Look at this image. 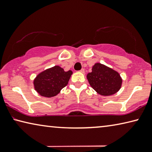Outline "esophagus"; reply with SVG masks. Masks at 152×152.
<instances>
[{"instance_id":"obj_1","label":"esophagus","mask_w":152,"mask_h":152,"mask_svg":"<svg viewBox=\"0 0 152 152\" xmlns=\"http://www.w3.org/2000/svg\"><path fill=\"white\" fill-rule=\"evenodd\" d=\"M80 72H82V73H84V68L81 69V70H80Z\"/></svg>"}]
</instances>
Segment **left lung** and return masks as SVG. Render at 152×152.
<instances>
[{
    "label": "left lung",
    "instance_id": "left-lung-1",
    "mask_svg": "<svg viewBox=\"0 0 152 152\" xmlns=\"http://www.w3.org/2000/svg\"><path fill=\"white\" fill-rule=\"evenodd\" d=\"M87 79L92 88L103 96L116 93L122 83V79L117 72L100 63L94 64L92 72L87 74Z\"/></svg>",
    "mask_w": 152,
    "mask_h": 152
}]
</instances>
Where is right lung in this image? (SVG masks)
Masks as SVG:
<instances>
[{"label": "right lung", "instance_id": "obj_1", "mask_svg": "<svg viewBox=\"0 0 152 152\" xmlns=\"http://www.w3.org/2000/svg\"><path fill=\"white\" fill-rule=\"evenodd\" d=\"M72 72H65L58 66L48 69L38 74L34 82L35 91L45 97L57 95L68 83Z\"/></svg>", "mask_w": 152, "mask_h": 152}]
</instances>
